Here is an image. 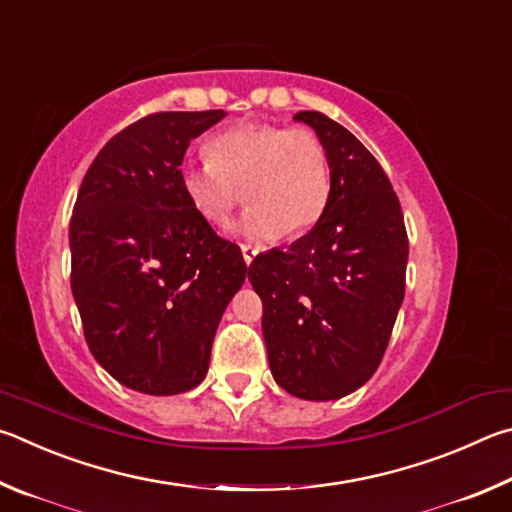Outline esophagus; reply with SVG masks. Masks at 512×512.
I'll use <instances>...</instances> for the list:
<instances>
[{
  "label": "esophagus",
  "mask_w": 512,
  "mask_h": 512,
  "mask_svg": "<svg viewBox=\"0 0 512 512\" xmlns=\"http://www.w3.org/2000/svg\"><path fill=\"white\" fill-rule=\"evenodd\" d=\"M240 251H242V258H245L247 265H251V261H254L256 254H258V249H254L251 245H242Z\"/></svg>",
  "instance_id": "34e87169"
}]
</instances>
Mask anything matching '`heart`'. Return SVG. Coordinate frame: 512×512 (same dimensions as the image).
I'll return each mask as SVG.
<instances>
[{
  "label": "heart",
  "mask_w": 512,
  "mask_h": 512,
  "mask_svg": "<svg viewBox=\"0 0 512 512\" xmlns=\"http://www.w3.org/2000/svg\"><path fill=\"white\" fill-rule=\"evenodd\" d=\"M184 195L202 220L220 227L242 202L238 233L265 242L297 238L315 227L330 200V164L308 128L242 123L206 143V159L179 173Z\"/></svg>",
  "instance_id": "b5f03b06"
}]
</instances>
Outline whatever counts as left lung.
I'll return each mask as SVG.
<instances>
[{"instance_id": "8db88e82", "label": "left lung", "mask_w": 512, "mask_h": 512, "mask_svg": "<svg viewBox=\"0 0 512 512\" xmlns=\"http://www.w3.org/2000/svg\"><path fill=\"white\" fill-rule=\"evenodd\" d=\"M294 119L324 143L330 200L306 236L256 256L247 276L279 387L337 400L378 371L405 299L409 240L398 195L362 141L315 110Z\"/></svg>"}]
</instances>
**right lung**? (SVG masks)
<instances>
[{
  "instance_id": "add662e5",
  "label": "right lung",
  "mask_w": 512,
  "mask_h": 512,
  "mask_svg": "<svg viewBox=\"0 0 512 512\" xmlns=\"http://www.w3.org/2000/svg\"><path fill=\"white\" fill-rule=\"evenodd\" d=\"M222 110L155 112L105 143L69 222L71 292L96 362L150 396L191 391L215 330L247 276L184 195L179 166Z\"/></svg>"
}]
</instances>
